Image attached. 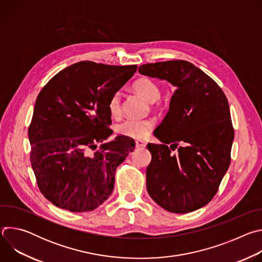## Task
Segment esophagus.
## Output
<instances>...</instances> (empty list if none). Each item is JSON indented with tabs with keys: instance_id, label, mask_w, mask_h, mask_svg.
Returning a JSON list of instances; mask_svg holds the SVG:
<instances>
[{
	"instance_id": "1",
	"label": "esophagus",
	"mask_w": 262,
	"mask_h": 262,
	"mask_svg": "<svg viewBox=\"0 0 262 262\" xmlns=\"http://www.w3.org/2000/svg\"><path fill=\"white\" fill-rule=\"evenodd\" d=\"M146 146V142L142 141V140H137L136 141V147L137 148H144Z\"/></svg>"
}]
</instances>
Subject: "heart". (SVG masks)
<instances>
[{
	"instance_id": "heart-1",
	"label": "heart",
	"mask_w": 262,
	"mask_h": 262,
	"mask_svg": "<svg viewBox=\"0 0 262 262\" xmlns=\"http://www.w3.org/2000/svg\"><path fill=\"white\" fill-rule=\"evenodd\" d=\"M134 89L142 95L148 102H155L161 97V88L154 80L143 77L138 79L134 85ZM110 115L117 118L121 114V96L116 92L111 96L107 104ZM155 122L150 118L146 119H125L115 126L118 135L133 139H145L150 132Z\"/></svg>"
}]
</instances>
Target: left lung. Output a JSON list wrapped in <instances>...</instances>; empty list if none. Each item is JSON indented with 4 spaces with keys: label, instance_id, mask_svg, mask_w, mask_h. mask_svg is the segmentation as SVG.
<instances>
[{
    "label": "left lung",
    "instance_id": "1",
    "mask_svg": "<svg viewBox=\"0 0 262 262\" xmlns=\"http://www.w3.org/2000/svg\"><path fill=\"white\" fill-rule=\"evenodd\" d=\"M139 72L177 88L155 130L162 144L147 145L152 156L146 170L147 192L170 212L197 210L216 194L230 165L234 129L227 97L188 61L148 63ZM175 148L178 152L172 154Z\"/></svg>",
    "mask_w": 262,
    "mask_h": 262
}]
</instances>
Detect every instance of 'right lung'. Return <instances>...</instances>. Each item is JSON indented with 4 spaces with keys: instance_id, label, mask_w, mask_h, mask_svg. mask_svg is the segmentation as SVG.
Instances as JSON below:
<instances>
[{
    "instance_id": "add662e5",
    "label": "right lung",
    "mask_w": 262,
    "mask_h": 262,
    "mask_svg": "<svg viewBox=\"0 0 262 262\" xmlns=\"http://www.w3.org/2000/svg\"><path fill=\"white\" fill-rule=\"evenodd\" d=\"M137 67L78 62L58 72L37 96L28 130L30 160L40 192L54 205L90 211L113 192L116 169L136 143L124 136L104 142L113 133L107 104Z\"/></svg>"
}]
</instances>
